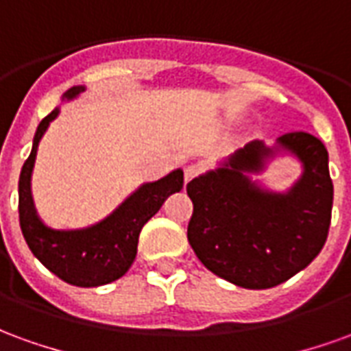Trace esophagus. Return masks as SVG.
<instances>
[{"label":"esophagus","instance_id":"34e87169","mask_svg":"<svg viewBox=\"0 0 351 351\" xmlns=\"http://www.w3.org/2000/svg\"><path fill=\"white\" fill-rule=\"evenodd\" d=\"M199 173H201V165H199V163H191V165H188V167L184 169V180L190 182L191 178H195Z\"/></svg>","mask_w":351,"mask_h":351}]
</instances>
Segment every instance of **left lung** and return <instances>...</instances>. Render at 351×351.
<instances>
[{
    "label": "left lung",
    "instance_id": "1",
    "mask_svg": "<svg viewBox=\"0 0 351 351\" xmlns=\"http://www.w3.org/2000/svg\"><path fill=\"white\" fill-rule=\"evenodd\" d=\"M280 152L303 163L302 178L287 192L252 183ZM193 203L188 241L199 261L216 276L246 289H267L302 271L324 248L332 208L329 154L310 133L293 131L276 146L252 141L221 167L188 182Z\"/></svg>",
    "mask_w": 351,
    "mask_h": 351
}]
</instances>
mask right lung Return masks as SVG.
Returning a JSON list of instances; mask_svg holds the SVG:
<instances>
[{"mask_svg": "<svg viewBox=\"0 0 351 351\" xmlns=\"http://www.w3.org/2000/svg\"><path fill=\"white\" fill-rule=\"evenodd\" d=\"M84 86H73L64 93V99H73ZM60 114L54 108L37 125L32 154L20 171L19 218L22 235L29 250L50 272L67 284L79 287H95L122 278L130 271L137 256L138 233L146 221L158 213L169 195L184 186L182 169H176L156 182L143 184L131 193L114 213L105 220L84 229H52L45 226L35 210L32 197V171L35 165L37 146L49 123Z\"/></svg>", "mask_w": 351, "mask_h": 351, "instance_id": "1", "label": "right lung"}]
</instances>
